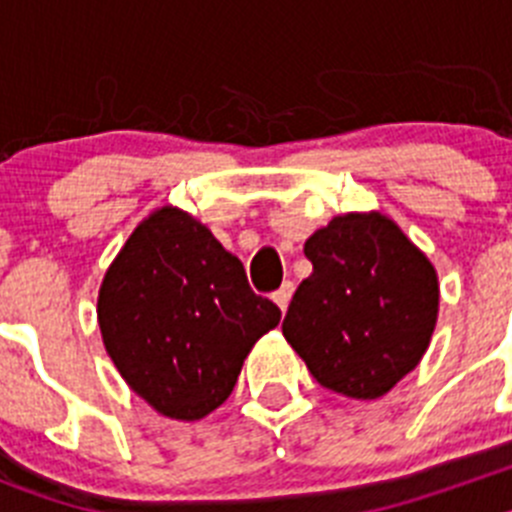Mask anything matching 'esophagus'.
<instances>
[{
    "label": "esophagus",
    "mask_w": 512,
    "mask_h": 512,
    "mask_svg": "<svg viewBox=\"0 0 512 512\" xmlns=\"http://www.w3.org/2000/svg\"><path fill=\"white\" fill-rule=\"evenodd\" d=\"M292 292H295V284H292V282H284L282 287H279L277 292H274V302H277V305L282 307V312L287 310L289 300H292Z\"/></svg>",
    "instance_id": "1"
}]
</instances>
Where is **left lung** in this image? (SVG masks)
I'll use <instances>...</instances> for the list:
<instances>
[{
    "instance_id": "left-lung-1",
    "label": "left lung",
    "mask_w": 512,
    "mask_h": 512,
    "mask_svg": "<svg viewBox=\"0 0 512 512\" xmlns=\"http://www.w3.org/2000/svg\"><path fill=\"white\" fill-rule=\"evenodd\" d=\"M312 274L282 333L315 382L377 400L423 359L438 315L436 269L384 215L333 217L305 243Z\"/></svg>"
}]
</instances>
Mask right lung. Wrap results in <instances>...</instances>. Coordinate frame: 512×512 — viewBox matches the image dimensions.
Instances as JSON below:
<instances>
[{
    "label": "right lung",
    "instance_id": "obj_1",
    "mask_svg": "<svg viewBox=\"0 0 512 512\" xmlns=\"http://www.w3.org/2000/svg\"><path fill=\"white\" fill-rule=\"evenodd\" d=\"M97 318L122 379L158 413L200 420L233 392L282 310L192 215L153 212L104 274Z\"/></svg>",
    "mask_w": 512,
    "mask_h": 512
}]
</instances>
